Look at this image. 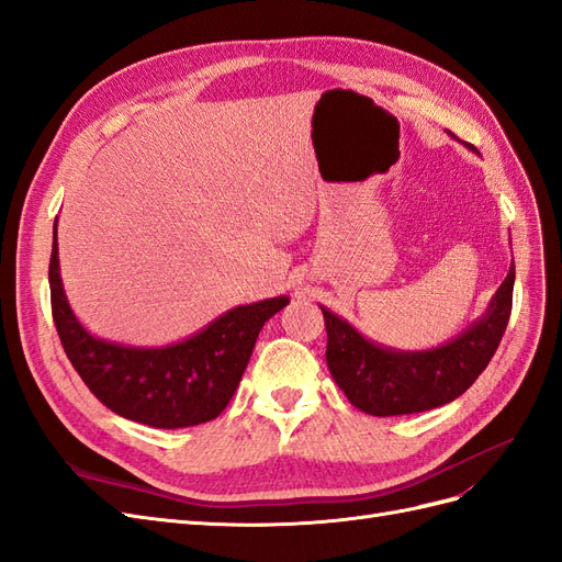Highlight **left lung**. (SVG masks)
Returning a JSON list of instances; mask_svg holds the SVG:
<instances>
[{
	"label": "left lung",
	"instance_id": "8db88e82",
	"mask_svg": "<svg viewBox=\"0 0 562 562\" xmlns=\"http://www.w3.org/2000/svg\"><path fill=\"white\" fill-rule=\"evenodd\" d=\"M516 267L492 295L487 310L446 345L403 351L372 342L349 321L321 307L326 318V361L337 386L359 411L391 417L431 411L462 396L495 356L512 316Z\"/></svg>",
	"mask_w": 562,
	"mask_h": 562
}]
</instances>
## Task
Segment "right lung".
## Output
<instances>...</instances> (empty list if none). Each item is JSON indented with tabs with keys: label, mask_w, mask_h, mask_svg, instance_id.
<instances>
[{
	"label": "right lung",
	"mask_w": 562,
	"mask_h": 562,
	"mask_svg": "<svg viewBox=\"0 0 562 562\" xmlns=\"http://www.w3.org/2000/svg\"><path fill=\"white\" fill-rule=\"evenodd\" d=\"M50 310L67 359L112 413L155 429H182L225 411L265 323L291 297L239 304L199 333L164 347H133L95 337L67 302L58 260V217L48 265Z\"/></svg>",
	"instance_id": "add662e5"
}]
</instances>
